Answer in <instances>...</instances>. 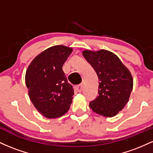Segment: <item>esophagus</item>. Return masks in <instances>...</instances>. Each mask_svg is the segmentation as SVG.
Returning <instances> with one entry per match:
<instances>
[{"mask_svg": "<svg viewBox=\"0 0 153 153\" xmlns=\"http://www.w3.org/2000/svg\"><path fill=\"white\" fill-rule=\"evenodd\" d=\"M83 87H84L83 84L81 83V84H80V85H78V86H77V89H78V91H79V92H80V91H82V89H83Z\"/></svg>", "mask_w": 153, "mask_h": 153, "instance_id": "obj_1", "label": "esophagus"}]
</instances>
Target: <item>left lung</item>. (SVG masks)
Listing matches in <instances>:
<instances>
[{
	"label": "left lung",
	"instance_id": "obj_1",
	"mask_svg": "<svg viewBox=\"0 0 153 153\" xmlns=\"http://www.w3.org/2000/svg\"><path fill=\"white\" fill-rule=\"evenodd\" d=\"M82 55L99 79V96L89 103L92 111L106 117H114L129 101L133 88L130 71L113 52L85 50Z\"/></svg>",
	"mask_w": 153,
	"mask_h": 153
}]
</instances>
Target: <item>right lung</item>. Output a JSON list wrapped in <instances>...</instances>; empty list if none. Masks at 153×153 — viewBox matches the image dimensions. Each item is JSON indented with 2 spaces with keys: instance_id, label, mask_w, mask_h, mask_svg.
I'll return each mask as SVG.
<instances>
[{
  "instance_id": "obj_1",
  "label": "right lung",
  "mask_w": 153,
  "mask_h": 153,
  "mask_svg": "<svg viewBox=\"0 0 153 153\" xmlns=\"http://www.w3.org/2000/svg\"><path fill=\"white\" fill-rule=\"evenodd\" d=\"M73 52L71 47H49L31 61L25 81L29 99L36 110L48 119H56L69 110L74 90L68 81L62 65Z\"/></svg>"
}]
</instances>
